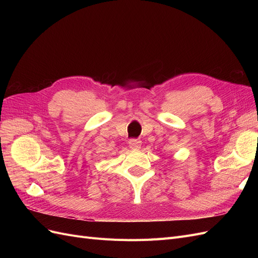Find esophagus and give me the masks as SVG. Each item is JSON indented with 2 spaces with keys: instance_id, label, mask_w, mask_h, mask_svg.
Returning <instances> with one entry per match:
<instances>
[{
  "instance_id": "34e87169",
  "label": "esophagus",
  "mask_w": 258,
  "mask_h": 258,
  "mask_svg": "<svg viewBox=\"0 0 258 258\" xmlns=\"http://www.w3.org/2000/svg\"><path fill=\"white\" fill-rule=\"evenodd\" d=\"M142 143L140 140H137V139H131L129 141V147L132 148V150H139L140 147H141Z\"/></svg>"
}]
</instances>
